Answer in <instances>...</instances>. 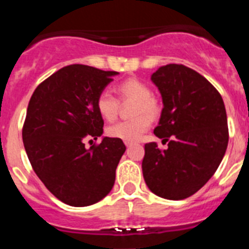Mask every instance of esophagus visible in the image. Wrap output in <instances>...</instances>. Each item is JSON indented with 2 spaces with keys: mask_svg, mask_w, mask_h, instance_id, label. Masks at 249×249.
I'll use <instances>...</instances> for the list:
<instances>
[{
  "mask_svg": "<svg viewBox=\"0 0 249 249\" xmlns=\"http://www.w3.org/2000/svg\"><path fill=\"white\" fill-rule=\"evenodd\" d=\"M124 144H126L127 147H131L132 146V142H124Z\"/></svg>",
  "mask_w": 249,
  "mask_h": 249,
  "instance_id": "1",
  "label": "esophagus"
}]
</instances>
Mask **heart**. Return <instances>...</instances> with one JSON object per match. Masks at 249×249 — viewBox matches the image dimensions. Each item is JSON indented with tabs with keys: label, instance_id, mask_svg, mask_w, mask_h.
<instances>
[{
	"label": "heart",
	"instance_id": "heart-1",
	"mask_svg": "<svg viewBox=\"0 0 249 249\" xmlns=\"http://www.w3.org/2000/svg\"><path fill=\"white\" fill-rule=\"evenodd\" d=\"M117 92L122 100L136 101L133 116L137 117L109 126L107 135L124 142H136L143 137L149 128L151 121L148 117L155 118L158 114V103L152 97V91L148 86L137 78H128L121 82L117 86ZM96 109L103 120L112 122L117 117L118 100L109 91H102L96 98Z\"/></svg>",
	"mask_w": 249,
	"mask_h": 249
}]
</instances>
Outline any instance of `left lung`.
<instances>
[{
    "mask_svg": "<svg viewBox=\"0 0 249 249\" xmlns=\"http://www.w3.org/2000/svg\"><path fill=\"white\" fill-rule=\"evenodd\" d=\"M163 108L155 135L168 141L160 151L144 146L142 172L158 197L184 199L199 191L218 168L228 144L227 113L218 91L183 65L162 66L151 76Z\"/></svg>",
    "mask_w": 249,
    "mask_h": 249,
    "instance_id": "obj_1",
    "label": "left lung"
}]
</instances>
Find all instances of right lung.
Returning <instances> with one entry per match:
<instances>
[{"instance_id": "obj_1", "label": "right lung", "mask_w": 249, "mask_h": 249, "mask_svg": "<svg viewBox=\"0 0 249 249\" xmlns=\"http://www.w3.org/2000/svg\"><path fill=\"white\" fill-rule=\"evenodd\" d=\"M117 74L67 66L43 81L31 97L22 129L26 153L46 188L63 203L91 206L113 187L126 146L122 140L102 136L96 98ZM98 137L103 138L98 146L85 148V139Z\"/></svg>"}]
</instances>
